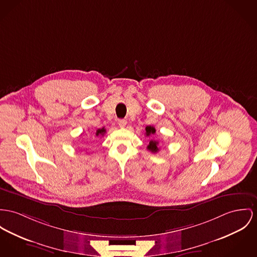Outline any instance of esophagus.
<instances>
[{"instance_id":"1","label":"esophagus","mask_w":257,"mask_h":257,"mask_svg":"<svg viewBox=\"0 0 257 257\" xmlns=\"http://www.w3.org/2000/svg\"><path fill=\"white\" fill-rule=\"evenodd\" d=\"M117 123H118V125L121 128H123V127L126 126L127 121H126L125 119H118V120H117Z\"/></svg>"}]
</instances>
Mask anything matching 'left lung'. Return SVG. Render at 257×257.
<instances>
[{
	"label": "left lung",
	"mask_w": 257,
	"mask_h": 257,
	"mask_svg": "<svg viewBox=\"0 0 257 257\" xmlns=\"http://www.w3.org/2000/svg\"><path fill=\"white\" fill-rule=\"evenodd\" d=\"M155 133H156L155 127H153V126H147V127H146V136H147V137H150V136L154 135ZM147 149H148L150 152H152V153H154V154H157L158 152V141L152 139V140L150 141V144H149V146L147 147Z\"/></svg>",
	"instance_id": "left-lung-1"
}]
</instances>
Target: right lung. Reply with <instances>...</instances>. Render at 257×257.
Wrapping results in <instances>:
<instances>
[{
  "label": "right lung",
  "instance_id": "1",
  "mask_svg": "<svg viewBox=\"0 0 257 257\" xmlns=\"http://www.w3.org/2000/svg\"><path fill=\"white\" fill-rule=\"evenodd\" d=\"M105 134V129H104V127H102L101 129H98L97 130V132H96V136H103Z\"/></svg>",
  "mask_w": 257,
  "mask_h": 257
}]
</instances>
